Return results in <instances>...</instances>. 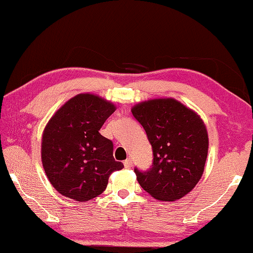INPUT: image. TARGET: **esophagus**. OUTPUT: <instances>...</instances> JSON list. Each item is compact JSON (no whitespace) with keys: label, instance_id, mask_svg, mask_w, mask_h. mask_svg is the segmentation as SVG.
<instances>
[{"label":"esophagus","instance_id":"1","mask_svg":"<svg viewBox=\"0 0 253 253\" xmlns=\"http://www.w3.org/2000/svg\"><path fill=\"white\" fill-rule=\"evenodd\" d=\"M123 164H124V167H126V168H131V167H132V161H131V159H126V160L124 161Z\"/></svg>","mask_w":253,"mask_h":253}]
</instances>
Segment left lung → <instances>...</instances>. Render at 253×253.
I'll return each instance as SVG.
<instances>
[{
    "label": "left lung",
    "mask_w": 253,
    "mask_h": 253,
    "mask_svg": "<svg viewBox=\"0 0 253 253\" xmlns=\"http://www.w3.org/2000/svg\"><path fill=\"white\" fill-rule=\"evenodd\" d=\"M131 112L146 131L153 150V164L148 170L134 168L138 183L162 202L188 195L202 177L209 152L203 120L171 98L147 100Z\"/></svg>",
    "instance_id": "1"
}]
</instances>
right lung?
<instances>
[{
  "instance_id": "obj_1",
  "label": "right lung",
  "mask_w": 253,
  "mask_h": 253,
  "mask_svg": "<svg viewBox=\"0 0 253 253\" xmlns=\"http://www.w3.org/2000/svg\"><path fill=\"white\" fill-rule=\"evenodd\" d=\"M112 102L82 93L64 103L42 133L41 160L55 190L77 202H87L105 191L110 174L122 162L113 157V141L100 134L115 112Z\"/></svg>"
}]
</instances>
